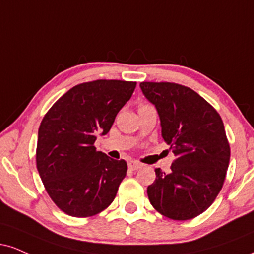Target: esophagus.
I'll list each match as a JSON object with an SVG mask.
<instances>
[{
    "instance_id": "34e87169",
    "label": "esophagus",
    "mask_w": 254,
    "mask_h": 254,
    "mask_svg": "<svg viewBox=\"0 0 254 254\" xmlns=\"http://www.w3.org/2000/svg\"><path fill=\"white\" fill-rule=\"evenodd\" d=\"M127 167H129L130 170H137L140 168V163H138V162L136 161H130L129 163H127Z\"/></svg>"
}]
</instances>
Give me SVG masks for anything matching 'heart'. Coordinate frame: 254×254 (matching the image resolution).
Wrapping results in <instances>:
<instances>
[{
  "label": "heart",
  "instance_id": "heart-1",
  "mask_svg": "<svg viewBox=\"0 0 254 254\" xmlns=\"http://www.w3.org/2000/svg\"><path fill=\"white\" fill-rule=\"evenodd\" d=\"M140 106H145V105H144V104H143V105H140Z\"/></svg>",
  "mask_w": 254,
  "mask_h": 254
}]
</instances>
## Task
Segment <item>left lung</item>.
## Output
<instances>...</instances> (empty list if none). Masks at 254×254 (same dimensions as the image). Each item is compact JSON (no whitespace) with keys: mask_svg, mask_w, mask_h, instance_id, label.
Returning <instances> with one entry per match:
<instances>
[{"mask_svg":"<svg viewBox=\"0 0 254 254\" xmlns=\"http://www.w3.org/2000/svg\"><path fill=\"white\" fill-rule=\"evenodd\" d=\"M156 106L162 137L175 155L170 173L155 169L146 189L155 209L173 220H190L214 202L224 186L231 148L218 111L200 94L175 82L139 84Z\"/></svg>","mask_w":254,"mask_h":254,"instance_id":"obj_1","label":"left lung"}]
</instances>
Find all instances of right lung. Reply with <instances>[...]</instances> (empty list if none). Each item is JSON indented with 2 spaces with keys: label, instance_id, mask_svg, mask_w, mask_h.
<instances>
[{
  "label": "right lung",
  "instance_id": "obj_1",
  "mask_svg": "<svg viewBox=\"0 0 254 254\" xmlns=\"http://www.w3.org/2000/svg\"><path fill=\"white\" fill-rule=\"evenodd\" d=\"M136 84L106 79L81 82L42 118L36 168L47 194L65 214L93 216L115 200L127 164L97 151L94 142L109 132Z\"/></svg>",
  "mask_w": 254,
  "mask_h": 254
}]
</instances>
